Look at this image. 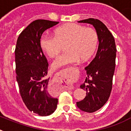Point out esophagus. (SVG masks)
Listing matches in <instances>:
<instances>
[{
  "mask_svg": "<svg viewBox=\"0 0 131 131\" xmlns=\"http://www.w3.org/2000/svg\"><path fill=\"white\" fill-rule=\"evenodd\" d=\"M73 88V87H72V86H69V87L67 88V90H71Z\"/></svg>",
  "mask_w": 131,
  "mask_h": 131,
  "instance_id": "1",
  "label": "esophagus"
}]
</instances>
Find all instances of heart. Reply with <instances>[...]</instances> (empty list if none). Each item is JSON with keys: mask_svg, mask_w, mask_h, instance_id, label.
Wrapping results in <instances>:
<instances>
[{"mask_svg": "<svg viewBox=\"0 0 131 131\" xmlns=\"http://www.w3.org/2000/svg\"><path fill=\"white\" fill-rule=\"evenodd\" d=\"M98 34L92 28H86L78 24L69 23L54 30V37L44 34L39 45L48 56H57L65 46L67 52L58 57L51 64L53 69H58L79 60L86 61L95 51Z\"/></svg>", "mask_w": 131, "mask_h": 131, "instance_id": "b5f03b06", "label": "heart"}]
</instances>
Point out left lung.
<instances>
[{
    "label": "left lung",
    "instance_id": "1",
    "mask_svg": "<svg viewBox=\"0 0 131 131\" xmlns=\"http://www.w3.org/2000/svg\"><path fill=\"white\" fill-rule=\"evenodd\" d=\"M78 22L91 24L98 34L97 52L89 65L85 68L87 78L80 86L86 91V96L76 103L80 110L93 113L105 104L112 91L117 51L116 43L107 28L99 19L89 18Z\"/></svg>",
    "mask_w": 131,
    "mask_h": 131
}]
</instances>
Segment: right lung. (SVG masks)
I'll return each instance as SVG.
<instances>
[{
  "label": "right lung",
  "mask_w": 131,
  "mask_h": 131,
  "mask_svg": "<svg viewBox=\"0 0 131 131\" xmlns=\"http://www.w3.org/2000/svg\"><path fill=\"white\" fill-rule=\"evenodd\" d=\"M58 23L35 20L20 33L15 47V73L19 92L28 109L41 116L55 112L58 99L51 94L49 78H46L48 63L39 40L45 30Z\"/></svg>",
  "instance_id": "right-lung-1"
}]
</instances>
